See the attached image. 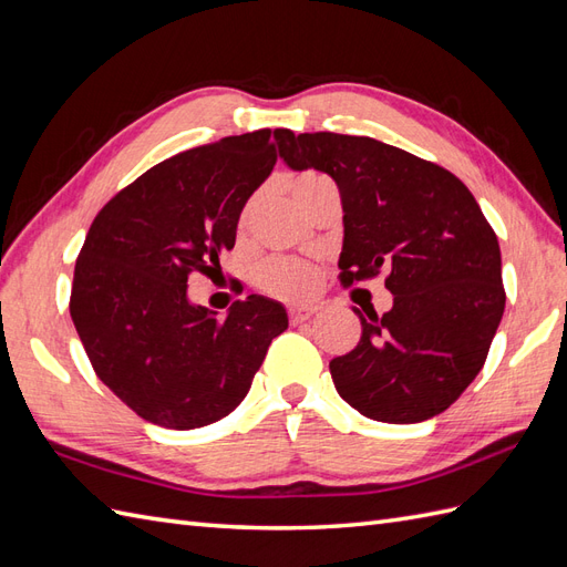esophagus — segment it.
<instances>
[{
    "label": "esophagus",
    "instance_id": "1",
    "mask_svg": "<svg viewBox=\"0 0 567 567\" xmlns=\"http://www.w3.org/2000/svg\"><path fill=\"white\" fill-rule=\"evenodd\" d=\"M316 311H318L316 307H292V309H289V321H292V323H303V321H309V318Z\"/></svg>",
    "mask_w": 567,
    "mask_h": 567
}]
</instances>
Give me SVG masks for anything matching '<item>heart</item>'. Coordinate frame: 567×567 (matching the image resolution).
<instances>
[{
  "mask_svg": "<svg viewBox=\"0 0 567 567\" xmlns=\"http://www.w3.org/2000/svg\"><path fill=\"white\" fill-rule=\"evenodd\" d=\"M332 186L336 184L323 172L316 169H303L289 179V188H292V196L299 203V208H303L313 196ZM256 285L264 292L280 299H307L318 287V270L295 258H268L256 270Z\"/></svg>",
  "mask_w": 567,
  "mask_h": 567,
  "instance_id": "1",
  "label": "heart"
}]
</instances>
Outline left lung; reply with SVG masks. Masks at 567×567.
I'll return each mask as SVG.
<instances>
[{
	"label": "left lung",
	"instance_id": "1",
	"mask_svg": "<svg viewBox=\"0 0 567 567\" xmlns=\"http://www.w3.org/2000/svg\"><path fill=\"white\" fill-rule=\"evenodd\" d=\"M292 169L336 179L344 210L340 282L379 278L393 309L361 321L350 354L330 361L344 402L375 422L445 412L482 371L505 309L501 246L453 172L369 136L278 134Z\"/></svg>",
	"mask_w": 567,
	"mask_h": 567
}]
</instances>
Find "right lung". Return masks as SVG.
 <instances>
[{"instance_id": "obj_1", "label": "right lung", "mask_w": 567, "mask_h": 567, "mask_svg": "<svg viewBox=\"0 0 567 567\" xmlns=\"http://www.w3.org/2000/svg\"><path fill=\"white\" fill-rule=\"evenodd\" d=\"M282 132L258 128L163 159L114 194L85 235L71 321L97 379L145 422L186 431L227 416L287 328L285 309L266 297L235 301L225 318L186 299L188 275L220 266L235 246Z\"/></svg>"}]
</instances>
